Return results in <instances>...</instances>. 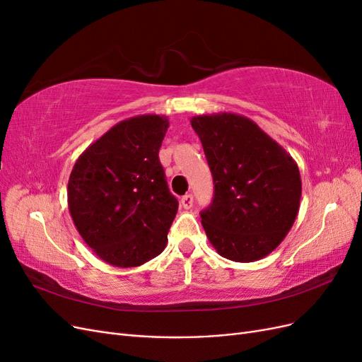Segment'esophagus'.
<instances>
[{
  "label": "esophagus",
  "mask_w": 362,
  "mask_h": 362,
  "mask_svg": "<svg viewBox=\"0 0 362 362\" xmlns=\"http://www.w3.org/2000/svg\"><path fill=\"white\" fill-rule=\"evenodd\" d=\"M181 206L182 208H185V210H189V208H192L193 206V194H184L182 198H181Z\"/></svg>",
  "instance_id": "34e87169"
}]
</instances>
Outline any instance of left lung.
<instances>
[{
	"label": "left lung",
	"mask_w": 362,
	"mask_h": 362,
	"mask_svg": "<svg viewBox=\"0 0 362 362\" xmlns=\"http://www.w3.org/2000/svg\"><path fill=\"white\" fill-rule=\"evenodd\" d=\"M210 166L214 198L201 213L218 255L252 262L275 250L299 213L298 163L254 120L235 113L192 117Z\"/></svg>",
	"instance_id": "obj_1"
}]
</instances>
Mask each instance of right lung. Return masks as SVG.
<instances>
[{
	"label": "right lung",
	"mask_w": 362,
	"mask_h": 362,
	"mask_svg": "<svg viewBox=\"0 0 362 362\" xmlns=\"http://www.w3.org/2000/svg\"><path fill=\"white\" fill-rule=\"evenodd\" d=\"M169 119L120 120L75 161L68 205L76 231L107 264L137 267L160 255L178 211L158 160Z\"/></svg>",
	"instance_id": "add662e5"
}]
</instances>
